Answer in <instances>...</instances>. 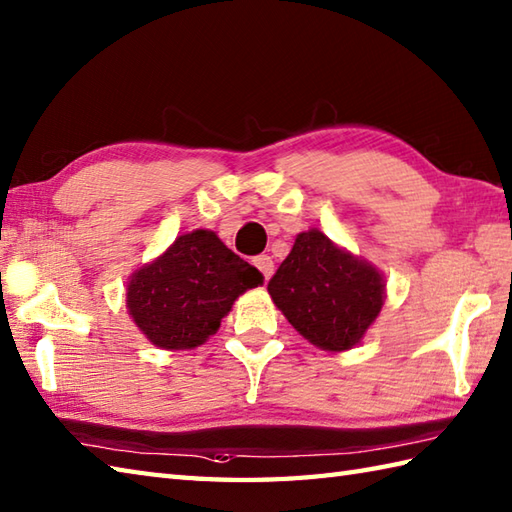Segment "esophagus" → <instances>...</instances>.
Masks as SVG:
<instances>
[{
    "label": "esophagus",
    "instance_id": "esophagus-1",
    "mask_svg": "<svg viewBox=\"0 0 512 512\" xmlns=\"http://www.w3.org/2000/svg\"><path fill=\"white\" fill-rule=\"evenodd\" d=\"M255 266H257L259 273L264 275V279H270V275H273V270H275L273 259H270L268 255H257L255 257Z\"/></svg>",
    "mask_w": 512,
    "mask_h": 512
}]
</instances>
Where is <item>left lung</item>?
<instances>
[{
  "mask_svg": "<svg viewBox=\"0 0 512 512\" xmlns=\"http://www.w3.org/2000/svg\"><path fill=\"white\" fill-rule=\"evenodd\" d=\"M268 292L299 334L323 350H350L374 323L385 284L374 266L336 248L321 231L301 233Z\"/></svg>",
  "mask_w": 512,
  "mask_h": 512,
  "instance_id": "1",
  "label": "left lung"
}]
</instances>
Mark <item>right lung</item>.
I'll use <instances>...</instances> for the list:
<instances>
[{
	"mask_svg": "<svg viewBox=\"0 0 512 512\" xmlns=\"http://www.w3.org/2000/svg\"><path fill=\"white\" fill-rule=\"evenodd\" d=\"M262 273L211 231L180 235L127 286V308L147 339L165 350L204 343L233 301L262 284Z\"/></svg>",
	"mask_w": 512,
	"mask_h": 512,
	"instance_id": "obj_1",
	"label": "right lung"
}]
</instances>
